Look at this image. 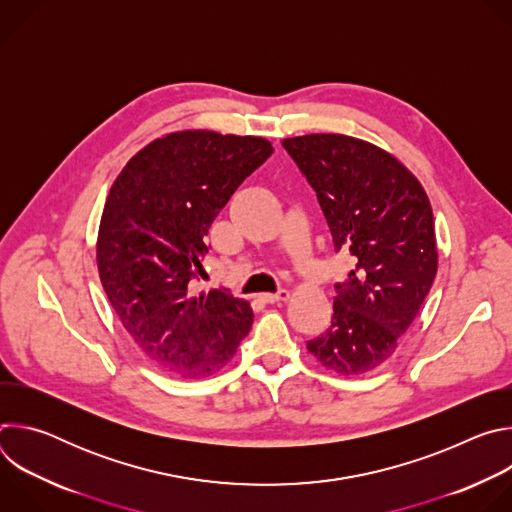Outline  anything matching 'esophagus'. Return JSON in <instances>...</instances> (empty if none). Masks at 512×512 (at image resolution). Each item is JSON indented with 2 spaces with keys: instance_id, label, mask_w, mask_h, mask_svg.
Wrapping results in <instances>:
<instances>
[{
  "instance_id": "esophagus-1",
  "label": "esophagus",
  "mask_w": 512,
  "mask_h": 512,
  "mask_svg": "<svg viewBox=\"0 0 512 512\" xmlns=\"http://www.w3.org/2000/svg\"><path fill=\"white\" fill-rule=\"evenodd\" d=\"M289 298V291L287 289H279L277 294H261V302L263 304H279L285 302Z\"/></svg>"
}]
</instances>
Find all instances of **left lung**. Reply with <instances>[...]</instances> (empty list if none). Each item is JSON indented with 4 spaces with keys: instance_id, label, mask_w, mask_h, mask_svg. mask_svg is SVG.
Instances as JSON below:
<instances>
[{
    "instance_id": "obj_1",
    "label": "left lung",
    "mask_w": 512,
    "mask_h": 512,
    "mask_svg": "<svg viewBox=\"0 0 512 512\" xmlns=\"http://www.w3.org/2000/svg\"><path fill=\"white\" fill-rule=\"evenodd\" d=\"M316 192L334 251L356 265L308 350L340 375L377 369L415 320L437 271L433 212L417 178L373 143L338 133L281 141Z\"/></svg>"
}]
</instances>
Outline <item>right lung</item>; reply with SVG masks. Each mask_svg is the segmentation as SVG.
Here are the masks:
<instances>
[{"instance_id": "obj_1", "label": "right lung", "mask_w": 512, "mask_h": 512, "mask_svg": "<svg viewBox=\"0 0 512 512\" xmlns=\"http://www.w3.org/2000/svg\"><path fill=\"white\" fill-rule=\"evenodd\" d=\"M273 154L263 137L170 133L135 154L107 196L97 265L123 328L158 367L182 377L223 369L253 312L229 289L196 294L204 237L235 190Z\"/></svg>"}]
</instances>
